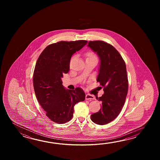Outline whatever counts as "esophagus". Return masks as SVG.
Here are the masks:
<instances>
[{"instance_id": "esophagus-1", "label": "esophagus", "mask_w": 160, "mask_h": 160, "mask_svg": "<svg viewBox=\"0 0 160 160\" xmlns=\"http://www.w3.org/2000/svg\"><path fill=\"white\" fill-rule=\"evenodd\" d=\"M85 98H86V100H92V99H94V97L93 95L88 94L86 95Z\"/></svg>"}]
</instances>
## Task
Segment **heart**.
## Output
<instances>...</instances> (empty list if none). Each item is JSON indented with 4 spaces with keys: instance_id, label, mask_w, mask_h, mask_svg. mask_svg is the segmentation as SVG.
Returning <instances> with one entry per match:
<instances>
[{
    "instance_id": "obj_1",
    "label": "heart",
    "mask_w": 160,
    "mask_h": 160,
    "mask_svg": "<svg viewBox=\"0 0 160 160\" xmlns=\"http://www.w3.org/2000/svg\"><path fill=\"white\" fill-rule=\"evenodd\" d=\"M90 58H97V57L94 53L92 52H89L86 54V59H90Z\"/></svg>"
}]
</instances>
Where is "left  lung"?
Here are the masks:
<instances>
[{"instance_id":"obj_1","label":"left lung","mask_w":160,"mask_h":160,"mask_svg":"<svg viewBox=\"0 0 160 160\" xmlns=\"http://www.w3.org/2000/svg\"><path fill=\"white\" fill-rule=\"evenodd\" d=\"M88 46L97 52L100 67L97 81L103 87L104 94L99 97L102 108L92 114L91 119L98 125H105L119 115L128 92L126 64L112 45L102 41H90Z\"/></svg>"}]
</instances>
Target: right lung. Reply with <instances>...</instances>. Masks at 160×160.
I'll use <instances>...</instances> for the list:
<instances>
[{
	"instance_id": "obj_1",
	"label": "right lung",
	"mask_w": 160,
	"mask_h": 160,
	"mask_svg": "<svg viewBox=\"0 0 160 160\" xmlns=\"http://www.w3.org/2000/svg\"><path fill=\"white\" fill-rule=\"evenodd\" d=\"M87 43L85 40L58 42L47 46L38 59L33 75L34 91L46 115L54 122L70 121L74 105L85 100L81 88L66 89L61 78L69 71L72 55Z\"/></svg>"
}]
</instances>
